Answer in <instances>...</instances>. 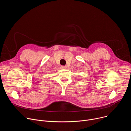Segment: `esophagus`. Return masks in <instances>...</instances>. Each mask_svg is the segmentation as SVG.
<instances>
[{
	"label": "esophagus",
	"instance_id": "esophagus-1",
	"mask_svg": "<svg viewBox=\"0 0 131 131\" xmlns=\"http://www.w3.org/2000/svg\"><path fill=\"white\" fill-rule=\"evenodd\" d=\"M61 68L62 69H66V68H67V67H66V66H62L61 67Z\"/></svg>",
	"mask_w": 131,
	"mask_h": 131
}]
</instances>
